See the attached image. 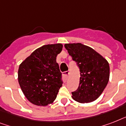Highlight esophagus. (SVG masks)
<instances>
[{"mask_svg":"<svg viewBox=\"0 0 126 126\" xmlns=\"http://www.w3.org/2000/svg\"><path fill=\"white\" fill-rule=\"evenodd\" d=\"M69 75V71H66L63 73V80L64 82H66L68 79V77Z\"/></svg>","mask_w":126,"mask_h":126,"instance_id":"esophagus-1","label":"esophagus"}]
</instances>
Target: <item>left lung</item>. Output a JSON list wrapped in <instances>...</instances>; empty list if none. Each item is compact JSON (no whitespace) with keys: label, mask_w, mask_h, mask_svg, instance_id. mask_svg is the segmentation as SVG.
Returning <instances> with one entry per match:
<instances>
[{"label":"left lung","mask_w":126,"mask_h":126,"mask_svg":"<svg viewBox=\"0 0 126 126\" xmlns=\"http://www.w3.org/2000/svg\"><path fill=\"white\" fill-rule=\"evenodd\" d=\"M65 47L80 72L79 88L72 92V97L81 103L94 101L101 95L109 80L107 60L93 48L81 43L65 44Z\"/></svg>","instance_id":"1"}]
</instances>
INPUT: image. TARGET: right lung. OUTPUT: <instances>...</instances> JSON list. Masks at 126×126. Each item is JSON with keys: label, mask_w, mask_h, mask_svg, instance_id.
Listing matches in <instances>:
<instances>
[{"label": "right lung", "mask_w": 126, "mask_h": 126, "mask_svg": "<svg viewBox=\"0 0 126 126\" xmlns=\"http://www.w3.org/2000/svg\"><path fill=\"white\" fill-rule=\"evenodd\" d=\"M61 44L44 45L35 49L19 65L18 82L25 97L37 106L51 104L62 86L61 73L56 57Z\"/></svg>", "instance_id": "right-lung-1"}]
</instances>
